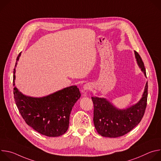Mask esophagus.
<instances>
[{"mask_svg":"<svg viewBox=\"0 0 161 161\" xmlns=\"http://www.w3.org/2000/svg\"><path fill=\"white\" fill-rule=\"evenodd\" d=\"M91 88V85L89 83H86L85 84V85L83 86V90L84 92H86L88 90H89Z\"/></svg>","mask_w":161,"mask_h":161,"instance_id":"obj_1","label":"esophagus"}]
</instances>
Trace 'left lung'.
Masks as SVG:
<instances>
[{
	"label": "left lung",
	"instance_id": "1",
	"mask_svg": "<svg viewBox=\"0 0 161 161\" xmlns=\"http://www.w3.org/2000/svg\"><path fill=\"white\" fill-rule=\"evenodd\" d=\"M135 57L139 67L146 75L143 62L135 51ZM148 97L147 82L142 99L136 104L125 109L114 107L104 98L92 97L94 103V124L97 132L104 137H117L130 132L138 124L145 114Z\"/></svg>",
	"mask_w": 161,
	"mask_h": 161
}]
</instances>
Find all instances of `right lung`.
Returning a JSON list of instances; mask_svg holds the SVG:
<instances>
[{"instance_id": "obj_1", "label": "right lung", "mask_w": 161, "mask_h": 161, "mask_svg": "<svg viewBox=\"0 0 161 161\" xmlns=\"http://www.w3.org/2000/svg\"><path fill=\"white\" fill-rule=\"evenodd\" d=\"M21 55L16 58L15 67ZM13 86L15 85V68ZM14 98L21 117L27 124L39 133L57 137L68 129L72 108L81 96L77 86H71L43 97H32L21 94L14 86Z\"/></svg>"}]
</instances>
